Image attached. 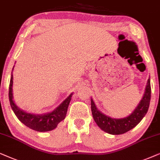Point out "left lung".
<instances>
[{
  "mask_svg": "<svg viewBox=\"0 0 160 160\" xmlns=\"http://www.w3.org/2000/svg\"><path fill=\"white\" fill-rule=\"evenodd\" d=\"M150 78L148 79L145 92L142 99L135 110L129 116L123 118H112L105 116L96 107L93 99H91V108L93 118L100 129L111 135H121L131 130L137 126L146 116L151 100Z\"/></svg>",
  "mask_w": 160,
  "mask_h": 160,
  "instance_id": "left-lung-1",
  "label": "left lung"
}]
</instances>
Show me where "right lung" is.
<instances>
[{"label":"right lung","instance_id":"add662e5","mask_svg":"<svg viewBox=\"0 0 160 160\" xmlns=\"http://www.w3.org/2000/svg\"><path fill=\"white\" fill-rule=\"evenodd\" d=\"M13 67V69H14ZM13 70V69H12ZM12 85H13V74L12 72L11 76L9 89H8V98H9L10 105L14 114L18 118L25 126L30 129L37 132H48L56 128L58 124L61 121L65 118L69 107V102L71 101L72 93H71L58 108H56L52 112L42 115H35L28 113L23 111L19 108L13 100L12 93Z\"/></svg>","mask_w":160,"mask_h":160}]
</instances>
